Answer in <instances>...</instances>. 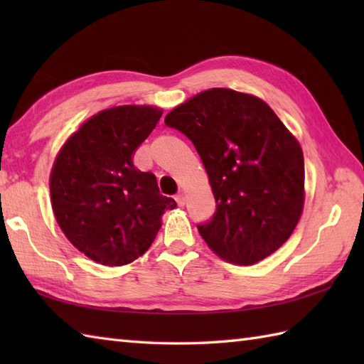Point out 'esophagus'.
<instances>
[{
	"instance_id": "1",
	"label": "esophagus",
	"mask_w": 364,
	"mask_h": 364,
	"mask_svg": "<svg viewBox=\"0 0 364 364\" xmlns=\"http://www.w3.org/2000/svg\"><path fill=\"white\" fill-rule=\"evenodd\" d=\"M175 200H176V203L180 205V206L186 205V196H184V194H178V196L175 197Z\"/></svg>"
}]
</instances>
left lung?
Returning <instances> with one entry per match:
<instances>
[{
  "label": "left lung",
  "mask_w": 364,
  "mask_h": 364,
  "mask_svg": "<svg viewBox=\"0 0 364 364\" xmlns=\"http://www.w3.org/2000/svg\"><path fill=\"white\" fill-rule=\"evenodd\" d=\"M166 125L191 139L218 203L198 225L208 247L249 266L277 252L297 227L305 203L304 151L261 98L214 87L166 115Z\"/></svg>",
  "instance_id": "obj_1"
}]
</instances>
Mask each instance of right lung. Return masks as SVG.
<instances>
[{
    "label": "right lung",
    "instance_id": "right-lung-1",
    "mask_svg": "<svg viewBox=\"0 0 364 364\" xmlns=\"http://www.w3.org/2000/svg\"><path fill=\"white\" fill-rule=\"evenodd\" d=\"M162 109L123 105L92 115L60 146L50 173L54 218L92 261L125 266L150 249L162 214L176 206L159 194L156 176L133 164V153Z\"/></svg>",
    "mask_w": 364,
    "mask_h": 364
}]
</instances>
